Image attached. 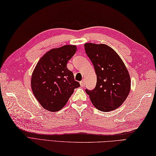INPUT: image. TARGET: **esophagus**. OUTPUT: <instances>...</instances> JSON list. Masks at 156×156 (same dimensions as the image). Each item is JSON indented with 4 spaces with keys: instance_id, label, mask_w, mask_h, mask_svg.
<instances>
[{
    "instance_id": "1",
    "label": "esophagus",
    "mask_w": 156,
    "mask_h": 156,
    "mask_svg": "<svg viewBox=\"0 0 156 156\" xmlns=\"http://www.w3.org/2000/svg\"><path fill=\"white\" fill-rule=\"evenodd\" d=\"M80 86L81 87H84L85 86V82L84 80H82L80 82Z\"/></svg>"
}]
</instances>
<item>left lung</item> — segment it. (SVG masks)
Returning a JSON list of instances; mask_svg holds the SVG:
<instances>
[{"instance_id": "1", "label": "left lung", "mask_w": 156, "mask_h": 156, "mask_svg": "<svg viewBox=\"0 0 156 156\" xmlns=\"http://www.w3.org/2000/svg\"><path fill=\"white\" fill-rule=\"evenodd\" d=\"M84 50L97 75L95 87L85 90L92 104L103 112L117 108L128 96L131 86L126 66L115 51L106 44L87 43Z\"/></svg>"}]
</instances>
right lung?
<instances>
[{
  "mask_svg": "<svg viewBox=\"0 0 156 156\" xmlns=\"http://www.w3.org/2000/svg\"><path fill=\"white\" fill-rule=\"evenodd\" d=\"M76 49L72 45L52 49L37 64L31 78V88L44 109L51 112L60 110L76 88L80 86L67 67V61L74 55Z\"/></svg>",
  "mask_w": 156,
  "mask_h": 156,
  "instance_id": "1",
  "label": "right lung"
}]
</instances>
